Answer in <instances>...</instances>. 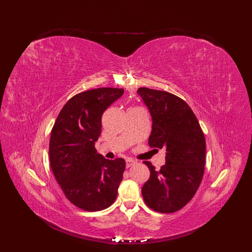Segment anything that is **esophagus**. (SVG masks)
Segmentation results:
<instances>
[{
	"label": "esophagus",
	"mask_w": 252,
	"mask_h": 252,
	"mask_svg": "<svg viewBox=\"0 0 252 252\" xmlns=\"http://www.w3.org/2000/svg\"><path fill=\"white\" fill-rule=\"evenodd\" d=\"M137 162L135 161V160H133V159H127L126 160V167H130V166H133L134 164H136Z\"/></svg>",
	"instance_id": "obj_1"
}]
</instances>
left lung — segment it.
<instances>
[{
  "label": "left lung",
  "instance_id": "left-lung-1",
  "mask_svg": "<svg viewBox=\"0 0 252 252\" xmlns=\"http://www.w3.org/2000/svg\"><path fill=\"white\" fill-rule=\"evenodd\" d=\"M152 118L149 146L165 149V164L156 170L144 161L150 178L142 195L148 207L158 213H176L195 195L205 165V138L189 105L165 91L140 88L137 91Z\"/></svg>",
  "mask_w": 252,
  "mask_h": 252
}]
</instances>
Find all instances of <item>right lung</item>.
Listing matches in <instances>:
<instances>
[{
    "instance_id": "obj_1",
    "label": "right lung",
    "mask_w": 252,
    "mask_h": 252,
    "mask_svg": "<svg viewBox=\"0 0 252 252\" xmlns=\"http://www.w3.org/2000/svg\"><path fill=\"white\" fill-rule=\"evenodd\" d=\"M124 89L99 88L73 96L61 109L51 131L49 156L56 181L78 208L97 211L116 199L126 161L97 153L103 112L121 98Z\"/></svg>"
}]
</instances>
